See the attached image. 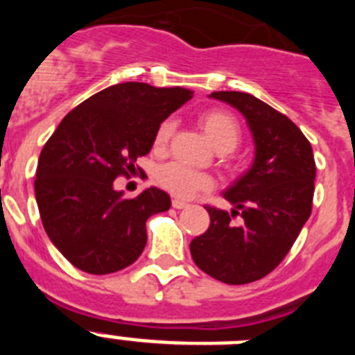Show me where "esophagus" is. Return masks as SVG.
<instances>
[{"label":"esophagus","mask_w":355,"mask_h":355,"mask_svg":"<svg viewBox=\"0 0 355 355\" xmlns=\"http://www.w3.org/2000/svg\"><path fill=\"white\" fill-rule=\"evenodd\" d=\"M187 202H184V200H180V199H174L172 200V208H175V209H183V208H187Z\"/></svg>","instance_id":"34e87169"}]
</instances>
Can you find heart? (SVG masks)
Segmentation results:
<instances>
[{
	"label": "heart",
	"instance_id": "1",
	"mask_svg": "<svg viewBox=\"0 0 355 355\" xmlns=\"http://www.w3.org/2000/svg\"><path fill=\"white\" fill-rule=\"evenodd\" d=\"M199 124L208 135L213 146L222 153H229L240 144L241 128L238 119L231 112L220 108L206 110L199 115ZM174 121L167 119L158 126L155 133V149L163 150L168 146L172 133H174ZM156 183L180 199H188L197 192H205L211 188V178L205 172H197L188 168L180 162L165 163L156 171Z\"/></svg>",
	"mask_w": 355,
	"mask_h": 355
}]
</instances>
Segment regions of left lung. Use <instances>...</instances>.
<instances>
[{"label": "left lung", "mask_w": 355, "mask_h": 355, "mask_svg": "<svg viewBox=\"0 0 355 355\" xmlns=\"http://www.w3.org/2000/svg\"><path fill=\"white\" fill-rule=\"evenodd\" d=\"M249 122L256 144L252 167L227 192L231 213L206 206L209 227L190 252L200 270L225 284H247L270 274L286 258L311 215L316 165L309 140L284 114L245 92L222 90ZM240 214L242 220L234 224Z\"/></svg>", "instance_id": "1"}]
</instances>
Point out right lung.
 <instances>
[{
    "instance_id": "1",
    "label": "right lung",
    "mask_w": 355,
    "mask_h": 355,
    "mask_svg": "<svg viewBox=\"0 0 355 355\" xmlns=\"http://www.w3.org/2000/svg\"><path fill=\"white\" fill-rule=\"evenodd\" d=\"M183 87L126 81L94 94L64 117L40 150L35 197L42 225L67 261L94 275L114 274L139 259L146 222L171 208V197L147 188L122 199L114 181L149 155L155 133L192 99Z\"/></svg>"
}]
</instances>
